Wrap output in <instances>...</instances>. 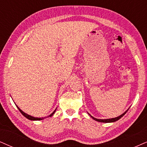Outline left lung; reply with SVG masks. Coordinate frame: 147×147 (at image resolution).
I'll list each match as a JSON object with an SVG mask.
<instances>
[{
  "mask_svg": "<svg viewBox=\"0 0 147 147\" xmlns=\"http://www.w3.org/2000/svg\"><path fill=\"white\" fill-rule=\"evenodd\" d=\"M127 111H126V112H127ZM126 112L124 113L123 114H122L121 115H120V116L117 117L113 118V119H96V118H94V117L91 116V115H90V116L92 117V119H94V120L97 121H99V122H102V123H111V122H115V121H117V120L121 118L122 117H123V115L125 114Z\"/></svg>",
  "mask_w": 147,
  "mask_h": 147,
  "instance_id": "1",
  "label": "left lung"
}]
</instances>
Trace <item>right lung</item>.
<instances>
[{"label":"right lung","mask_w":147,"mask_h":147,"mask_svg":"<svg viewBox=\"0 0 147 147\" xmlns=\"http://www.w3.org/2000/svg\"><path fill=\"white\" fill-rule=\"evenodd\" d=\"M18 107V109H19V111H20V112H21V113L22 115H24V117H26L27 119H30V120H32V121H38V120H41V119H44V118H45V117H44V118H37V117H32V116H30V115H28V114H26V113H25L24 112H23V111H22L21 109H20L19 107ZM55 112V110L53 111V113H51V115H49V117H51L52 115H53V114H54V113Z\"/></svg>","instance_id":"obj_1"}]
</instances>
